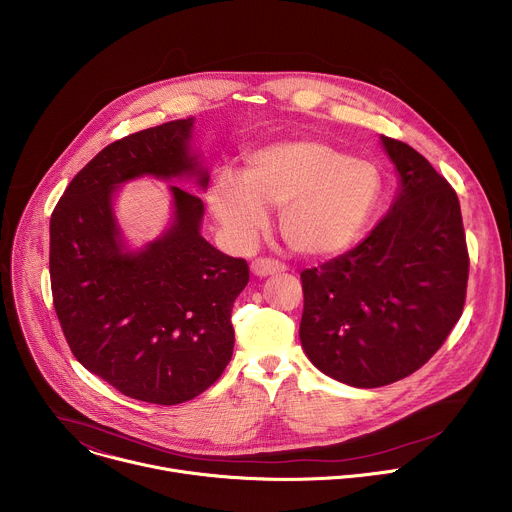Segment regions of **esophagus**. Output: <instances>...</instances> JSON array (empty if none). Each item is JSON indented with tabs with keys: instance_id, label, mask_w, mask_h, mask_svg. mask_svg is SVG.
Here are the masks:
<instances>
[{
	"instance_id": "esophagus-1",
	"label": "esophagus",
	"mask_w": 512,
	"mask_h": 512,
	"mask_svg": "<svg viewBox=\"0 0 512 512\" xmlns=\"http://www.w3.org/2000/svg\"><path fill=\"white\" fill-rule=\"evenodd\" d=\"M251 271L257 277H267V275H275V273L285 271V265L281 261H277V259H271V257H257L251 263Z\"/></svg>"
}]
</instances>
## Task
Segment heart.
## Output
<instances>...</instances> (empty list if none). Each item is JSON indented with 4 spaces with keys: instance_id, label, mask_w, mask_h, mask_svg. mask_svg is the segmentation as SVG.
I'll return each mask as SVG.
<instances>
[{
    "instance_id": "b5f03b06",
    "label": "heart",
    "mask_w": 512,
    "mask_h": 512,
    "mask_svg": "<svg viewBox=\"0 0 512 512\" xmlns=\"http://www.w3.org/2000/svg\"><path fill=\"white\" fill-rule=\"evenodd\" d=\"M381 186L373 162L302 139L255 152L241 176L218 174L208 202L237 245H251L267 223V208H281L285 243L296 253L326 257L344 251L367 227Z\"/></svg>"
}]
</instances>
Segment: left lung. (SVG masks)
<instances>
[{"label": "left lung", "instance_id": "8db88e82", "mask_svg": "<svg viewBox=\"0 0 512 512\" xmlns=\"http://www.w3.org/2000/svg\"><path fill=\"white\" fill-rule=\"evenodd\" d=\"M381 141L401 176L397 200L362 243L300 275L308 358L362 389L409 377L442 348L470 271L456 190L411 145Z\"/></svg>", "mask_w": 512, "mask_h": 512}]
</instances>
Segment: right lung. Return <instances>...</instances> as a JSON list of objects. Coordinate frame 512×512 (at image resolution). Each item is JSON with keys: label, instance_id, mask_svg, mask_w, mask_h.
<instances>
[{"label": "right lung", "instance_id": "add662e5", "mask_svg": "<svg viewBox=\"0 0 512 512\" xmlns=\"http://www.w3.org/2000/svg\"><path fill=\"white\" fill-rule=\"evenodd\" d=\"M194 119L109 143L60 196L50 218V285L64 338L87 371L119 393L176 405L204 393L233 356L231 314L249 265L200 237L204 204L172 186L174 225L139 253H123L113 190L152 174H208L188 156Z\"/></svg>", "mask_w": 512, "mask_h": 512}]
</instances>
